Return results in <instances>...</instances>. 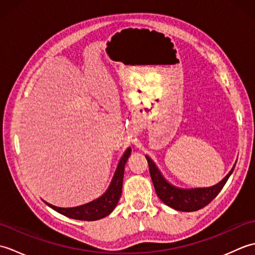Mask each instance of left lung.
<instances>
[{
	"mask_svg": "<svg viewBox=\"0 0 255 255\" xmlns=\"http://www.w3.org/2000/svg\"><path fill=\"white\" fill-rule=\"evenodd\" d=\"M145 159L148 161L150 175L152 178L156 195L165 205L180 211H196L204 208L219 194L235 169V167H232V170L217 185L207 188L181 189L172 186L164 180L158 167L155 166L153 161L148 155H145Z\"/></svg>",
	"mask_w": 255,
	"mask_h": 255,
	"instance_id": "1",
	"label": "left lung"
}]
</instances>
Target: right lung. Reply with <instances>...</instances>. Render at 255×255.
<instances>
[{"label": "right lung", "mask_w": 255, "mask_h": 255, "mask_svg": "<svg viewBox=\"0 0 255 255\" xmlns=\"http://www.w3.org/2000/svg\"><path fill=\"white\" fill-rule=\"evenodd\" d=\"M130 153H131V149L128 148L126 150V152L124 153L123 158L121 159V162H119L118 167L115 172V175H114L113 181L111 183V186L108 187L107 192L103 195L102 197L97 198L89 204H85L82 206H79V207H73V208H60L48 203L46 204L52 209L58 211V213H60L61 215L67 216V217L72 218V219L94 221V220L106 217V216L110 215L113 211V209L116 207L118 200L122 196L125 165H126V162Z\"/></svg>", "instance_id": "right-lung-1"}]
</instances>
